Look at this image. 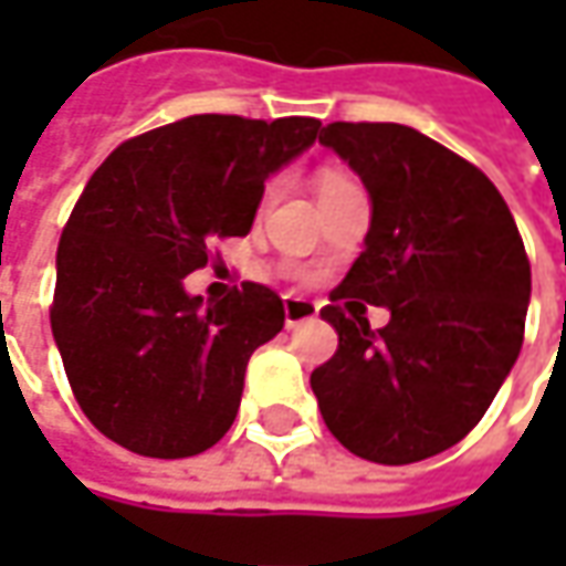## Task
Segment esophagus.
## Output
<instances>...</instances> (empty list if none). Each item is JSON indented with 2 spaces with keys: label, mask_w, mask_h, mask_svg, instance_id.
Returning <instances> with one entry per match:
<instances>
[{
  "label": "esophagus",
  "mask_w": 566,
  "mask_h": 566,
  "mask_svg": "<svg viewBox=\"0 0 566 566\" xmlns=\"http://www.w3.org/2000/svg\"><path fill=\"white\" fill-rule=\"evenodd\" d=\"M283 315H286V327L293 331V327L305 324V321H315L317 305L312 302V298H293V295H286V302H283Z\"/></svg>",
  "instance_id": "1"
}]
</instances>
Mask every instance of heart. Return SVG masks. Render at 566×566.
Instances as JSON below:
<instances>
[{
	"mask_svg": "<svg viewBox=\"0 0 566 566\" xmlns=\"http://www.w3.org/2000/svg\"><path fill=\"white\" fill-rule=\"evenodd\" d=\"M339 182H346V179H339L337 172H324V176H321V188L339 186ZM273 191H276V186H268V191H264V198H268V201L273 198Z\"/></svg>",
	"mask_w": 566,
	"mask_h": 566,
	"instance_id": "heart-1",
	"label": "heart"
}]
</instances>
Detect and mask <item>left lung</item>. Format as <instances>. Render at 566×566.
I'll list each match as a JSON object with an SVG mask.
<instances>
[{"label":"left lung","mask_w":566,"mask_h":566,"mask_svg":"<svg viewBox=\"0 0 566 566\" xmlns=\"http://www.w3.org/2000/svg\"><path fill=\"white\" fill-rule=\"evenodd\" d=\"M321 144L371 198L365 251L321 317L334 359L312 371L321 416L349 453L406 467L441 453L485 416L523 346L533 273L491 179L397 122H331ZM391 321L367 327L364 306Z\"/></svg>","instance_id":"obj_1"}]
</instances>
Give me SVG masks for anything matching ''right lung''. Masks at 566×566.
<instances>
[{
  "label": "right lung",
  "mask_w": 566,
  "mask_h": 566,
  "mask_svg": "<svg viewBox=\"0 0 566 566\" xmlns=\"http://www.w3.org/2000/svg\"><path fill=\"white\" fill-rule=\"evenodd\" d=\"M317 132L308 116H188L119 144L91 176L59 239L50 324L77 406L109 441L182 460L235 422L283 298L242 283L205 302L186 276L213 239L249 235L264 182Z\"/></svg>",
  "instance_id": "right-lung-1"
}]
</instances>
